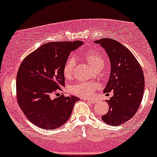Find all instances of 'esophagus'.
Listing matches in <instances>:
<instances>
[{"instance_id":"obj_1","label":"esophagus","mask_w":157,"mask_h":157,"mask_svg":"<svg viewBox=\"0 0 157 157\" xmlns=\"http://www.w3.org/2000/svg\"><path fill=\"white\" fill-rule=\"evenodd\" d=\"M84 99L85 101H88V102H89V103H90V104H94V103H97V101H96V100H92V99H85V98H83V99Z\"/></svg>"}]
</instances>
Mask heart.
Masks as SVG:
<instances>
[{
    "mask_svg": "<svg viewBox=\"0 0 157 157\" xmlns=\"http://www.w3.org/2000/svg\"><path fill=\"white\" fill-rule=\"evenodd\" d=\"M84 58L95 71L101 69L105 65V60L103 57L97 51L92 50L87 52L84 55ZM75 66V60L73 58L67 60L63 67V75L65 77L69 78L72 76ZM97 88V85L93 82H79L71 86L70 92L79 97L88 98L92 97Z\"/></svg>",
    "mask_w": 157,
    "mask_h": 157,
    "instance_id": "1",
    "label": "heart"
}]
</instances>
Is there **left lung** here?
<instances>
[{
  "label": "left lung",
  "instance_id": "obj_1",
  "mask_svg": "<svg viewBox=\"0 0 157 157\" xmlns=\"http://www.w3.org/2000/svg\"><path fill=\"white\" fill-rule=\"evenodd\" d=\"M94 42L105 49L111 66L104 93L113 90V96L106 100L109 110L101 119L109 125L120 126L131 119L140 105L145 86L143 69L131 51L115 39L102 38Z\"/></svg>",
  "mask_w": 157,
  "mask_h": 157
}]
</instances>
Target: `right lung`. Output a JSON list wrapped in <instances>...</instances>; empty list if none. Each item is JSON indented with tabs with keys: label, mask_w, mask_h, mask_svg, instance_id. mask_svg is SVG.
I'll return each instance as SVG.
<instances>
[{
	"label": "right lung",
	"mask_w": 157,
	"mask_h": 157,
	"mask_svg": "<svg viewBox=\"0 0 157 157\" xmlns=\"http://www.w3.org/2000/svg\"><path fill=\"white\" fill-rule=\"evenodd\" d=\"M83 42L53 41L43 44L22 60L16 80L17 100L20 109L34 125L54 129L70 118L79 98L59 96L65 85L63 67L70 52Z\"/></svg>",
	"instance_id": "1"
}]
</instances>
